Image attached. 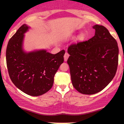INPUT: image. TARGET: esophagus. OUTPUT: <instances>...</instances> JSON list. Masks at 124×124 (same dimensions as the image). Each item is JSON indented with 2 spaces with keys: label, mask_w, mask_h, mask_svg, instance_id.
<instances>
[{
  "label": "esophagus",
  "mask_w": 124,
  "mask_h": 124,
  "mask_svg": "<svg viewBox=\"0 0 124 124\" xmlns=\"http://www.w3.org/2000/svg\"><path fill=\"white\" fill-rule=\"evenodd\" d=\"M69 54H68V52H66V53L65 54V55H64V61H67L68 58H69Z\"/></svg>",
  "instance_id": "obj_1"
}]
</instances>
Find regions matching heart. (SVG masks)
Here are the masks:
<instances>
[{
    "instance_id": "b5f03b06",
    "label": "heart",
    "mask_w": 124,
    "mask_h": 124,
    "mask_svg": "<svg viewBox=\"0 0 124 124\" xmlns=\"http://www.w3.org/2000/svg\"><path fill=\"white\" fill-rule=\"evenodd\" d=\"M85 37H86V35H85V34L82 33V34H80L79 36H78V40H79V41H83L85 39Z\"/></svg>"
}]
</instances>
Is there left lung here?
<instances>
[{
  "label": "left lung",
  "mask_w": 124,
  "mask_h": 124,
  "mask_svg": "<svg viewBox=\"0 0 124 124\" xmlns=\"http://www.w3.org/2000/svg\"><path fill=\"white\" fill-rule=\"evenodd\" d=\"M94 36L73 43L68 48L72 85L84 94L104 89L116 75L118 64L117 42L103 25H95Z\"/></svg>",
  "instance_id": "1"
}]
</instances>
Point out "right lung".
Segmentation results:
<instances>
[{
	"mask_svg": "<svg viewBox=\"0 0 124 124\" xmlns=\"http://www.w3.org/2000/svg\"><path fill=\"white\" fill-rule=\"evenodd\" d=\"M28 28L22 25L8 41L7 67L11 80L18 89L30 96H38L52 88L54 76L64 61L65 51L56 54L45 50L25 53L22 43Z\"/></svg>",
	"mask_w": 124,
	"mask_h": 124,
	"instance_id": "right-lung-1",
	"label": "right lung"
}]
</instances>
